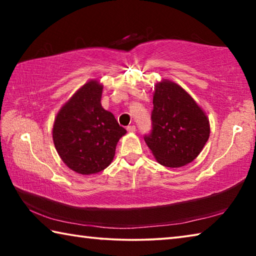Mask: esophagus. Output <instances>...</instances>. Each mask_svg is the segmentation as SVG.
I'll return each mask as SVG.
<instances>
[{"label": "esophagus", "instance_id": "esophagus-1", "mask_svg": "<svg viewBox=\"0 0 256 256\" xmlns=\"http://www.w3.org/2000/svg\"><path fill=\"white\" fill-rule=\"evenodd\" d=\"M126 130H128V132H130V133L136 132V126H134V125H130V126L126 128Z\"/></svg>", "mask_w": 256, "mask_h": 256}]
</instances>
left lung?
Returning <instances> with one entry per match:
<instances>
[{
  "instance_id": "left-lung-1",
  "label": "left lung",
  "mask_w": 256,
  "mask_h": 256,
  "mask_svg": "<svg viewBox=\"0 0 256 256\" xmlns=\"http://www.w3.org/2000/svg\"><path fill=\"white\" fill-rule=\"evenodd\" d=\"M152 102V132L144 141L154 157L170 168L192 162L210 136L206 112L185 89L167 79L156 84Z\"/></svg>"
}]
</instances>
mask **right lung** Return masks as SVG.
<instances>
[{"label":"right lung","instance_id":"1","mask_svg":"<svg viewBox=\"0 0 256 256\" xmlns=\"http://www.w3.org/2000/svg\"><path fill=\"white\" fill-rule=\"evenodd\" d=\"M102 84L90 80L76 90L56 115L53 142L60 158L73 172L96 174L112 162L126 130L102 106Z\"/></svg>","mask_w":256,"mask_h":256}]
</instances>
